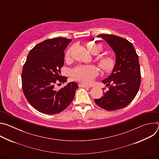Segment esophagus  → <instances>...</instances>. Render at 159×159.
I'll list each match as a JSON object with an SVG mask.
<instances>
[{
	"label": "esophagus",
	"mask_w": 159,
	"mask_h": 159,
	"mask_svg": "<svg viewBox=\"0 0 159 159\" xmlns=\"http://www.w3.org/2000/svg\"><path fill=\"white\" fill-rule=\"evenodd\" d=\"M79 86L80 87H84V88H90V86L85 85V84H79Z\"/></svg>",
	"instance_id": "34e87169"
}]
</instances>
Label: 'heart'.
<instances>
[{
	"instance_id": "b5f03b06",
	"label": "heart",
	"mask_w": 159,
	"mask_h": 159,
	"mask_svg": "<svg viewBox=\"0 0 159 159\" xmlns=\"http://www.w3.org/2000/svg\"><path fill=\"white\" fill-rule=\"evenodd\" d=\"M88 50L94 55L99 53L102 50L101 44L97 43H90L88 44ZM72 48H70L66 53V58H69L71 54ZM99 65L103 72L111 73L115 69L116 60L111 56H106L100 58ZM99 70L94 65L79 66L72 70V75L74 79L85 84L91 83L96 77L98 76Z\"/></svg>"
}]
</instances>
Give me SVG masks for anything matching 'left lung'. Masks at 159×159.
I'll return each instance as SVG.
<instances>
[{
	"instance_id": "1",
	"label": "left lung",
	"mask_w": 159,
	"mask_h": 159,
	"mask_svg": "<svg viewBox=\"0 0 159 159\" xmlns=\"http://www.w3.org/2000/svg\"><path fill=\"white\" fill-rule=\"evenodd\" d=\"M97 37L104 39L116 55V66L107 78L102 82L109 87L104 96L95 102L107 111L127 106L139 92L141 82L139 56L132 44L121 37L102 34Z\"/></svg>"
}]
</instances>
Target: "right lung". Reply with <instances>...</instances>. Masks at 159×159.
I'll list each match as a JSON object with an SVG mask.
<instances>
[{
	"instance_id": "right-lung-1",
	"label": "right lung",
	"mask_w": 159,
	"mask_h": 159,
	"mask_svg": "<svg viewBox=\"0 0 159 159\" xmlns=\"http://www.w3.org/2000/svg\"><path fill=\"white\" fill-rule=\"evenodd\" d=\"M71 39L56 38L44 40L30 52L22 69V90L30 104L46 115H55L65 109L73 101L79 88L75 82L57 90L55 84H64L61 75L64 50Z\"/></svg>"
}]
</instances>
